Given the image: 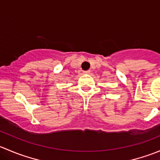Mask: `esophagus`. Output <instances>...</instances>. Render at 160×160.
I'll return each instance as SVG.
<instances>
[{
  "instance_id": "esophagus-1",
  "label": "esophagus",
  "mask_w": 160,
  "mask_h": 160,
  "mask_svg": "<svg viewBox=\"0 0 160 160\" xmlns=\"http://www.w3.org/2000/svg\"><path fill=\"white\" fill-rule=\"evenodd\" d=\"M83 72H84V73H86V74H89L90 72V70H86V71H83Z\"/></svg>"
}]
</instances>
